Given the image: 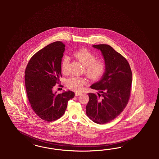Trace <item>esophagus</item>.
Here are the masks:
<instances>
[{
	"instance_id": "1",
	"label": "esophagus",
	"mask_w": 159,
	"mask_h": 159,
	"mask_svg": "<svg viewBox=\"0 0 159 159\" xmlns=\"http://www.w3.org/2000/svg\"><path fill=\"white\" fill-rule=\"evenodd\" d=\"M82 93H75V96H80L81 94H82Z\"/></svg>"
}]
</instances>
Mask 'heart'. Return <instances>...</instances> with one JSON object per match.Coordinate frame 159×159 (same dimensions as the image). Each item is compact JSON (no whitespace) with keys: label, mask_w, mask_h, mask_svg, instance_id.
I'll list each match as a JSON object with an SVG mask.
<instances>
[{"label":"heart","mask_w":159,"mask_h":159,"mask_svg":"<svg viewBox=\"0 0 159 159\" xmlns=\"http://www.w3.org/2000/svg\"><path fill=\"white\" fill-rule=\"evenodd\" d=\"M73 56L84 65V73L92 80H97L103 75L106 70V63L100 59H96V56L86 48L77 49L73 52ZM69 58L65 56L61 62V70L63 73L67 72V65ZM87 83L86 80L83 77L72 76L67 81V86L70 89L79 92Z\"/></svg>","instance_id":"b5f03b06"}]
</instances>
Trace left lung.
Returning a JSON list of instances; mask_svg holds the SVG:
<instances>
[{"label": "left lung", "mask_w": 159, "mask_h": 159, "mask_svg": "<svg viewBox=\"0 0 159 159\" xmlns=\"http://www.w3.org/2000/svg\"><path fill=\"white\" fill-rule=\"evenodd\" d=\"M93 47L101 51L106 68L100 80L90 86L99 93L88 94L86 114L94 122L104 124L116 118L127 105L130 97L132 71L127 60L111 46L99 44Z\"/></svg>", "instance_id": "1"}]
</instances>
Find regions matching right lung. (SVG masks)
Returning <instances> with one entry per match:
<instances>
[{
	"label": "right lung",
	"mask_w": 159,
	"mask_h": 159,
	"mask_svg": "<svg viewBox=\"0 0 159 159\" xmlns=\"http://www.w3.org/2000/svg\"><path fill=\"white\" fill-rule=\"evenodd\" d=\"M65 44L61 41L50 43L30 59L25 71L27 95L35 113L43 120L51 122L61 118L67 102L75 96L68 90L57 94L52 89L62 77L61 62Z\"/></svg>",
	"instance_id": "1"
}]
</instances>
